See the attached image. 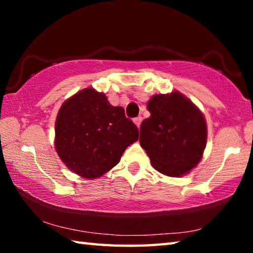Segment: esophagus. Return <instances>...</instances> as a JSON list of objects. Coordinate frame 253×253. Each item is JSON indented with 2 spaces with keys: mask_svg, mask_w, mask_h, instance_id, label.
Returning a JSON list of instances; mask_svg holds the SVG:
<instances>
[{
  "mask_svg": "<svg viewBox=\"0 0 253 253\" xmlns=\"http://www.w3.org/2000/svg\"><path fill=\"white\" fill-rule=\"evenodd\" d=\"M142 122H143V118L140 117V116H138V117H136V118H134V123L136 124V126L137 127H140V124H142Z\"/></svg>",
  "mask_w": 253,
  "mask_h": 253,
  "instance_id": "obj_1",
  "label": "esophagus"
}]
</instances>
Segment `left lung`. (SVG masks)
Here are the masks:
<instances>
[{"label": "left lung", "mask_w": 253, "mask_h": 253, "mask_svg": "<svg viewBox=\"0 0 253 253\" xmlns=\"http://www.w3.org/2000/svg\"><path fill=\"white\" fill-rule=\"evenodd\" d=\"M147 109L151 117L142 123L139 143L153 168L172 177L188 173L199 164L207 145L203 114L177 91L153 96Z\"/></svg>", "instance_id": "obj_1"}]
</instances>
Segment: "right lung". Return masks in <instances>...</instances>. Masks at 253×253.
Listing matches in <instances>:
<instances>
[{
    "mask_svg": "<svg viewBox=\"0 0 253 253\" xmlns=\"http://www.w3.org/2000/svg\"><path fill=\"white\" fill-rule=\"evenodd\" d=\"M138 139V128L123 107L111 106L105 93L87 88L63 102L55 121V151L68 169L97 178L118 164Z\"/></svg>",
    "mask_w": 253,
    "mask_h": 253,
    "instance_id": "1",
    "label": "right lung"
}]
</instances>
